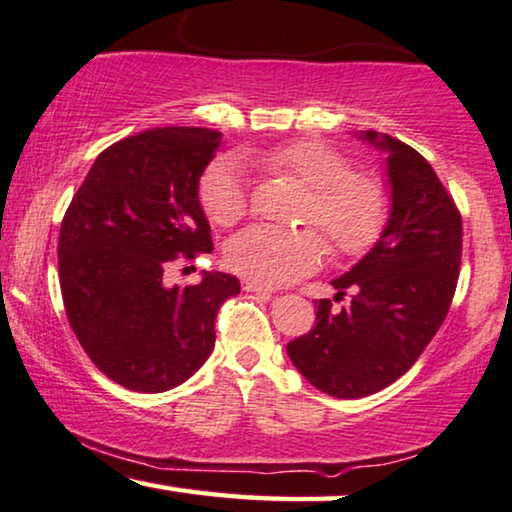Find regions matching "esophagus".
Instances as JSON below:
<instances>
[{"label":"esophagus","instance_id":"1","mask_svg":"<svg viewBox=\"0 0 512 512\" xmlns=\"http://www.w3.org/2000/svg\"><path fill=\"white\" fill-rule=\"evenodd\" d=\"M242 289H244V291H249V293H263V296H272V289H270V286L258 284V282H254V279H244V282H242Z\"/></svg>","mask_w":512,"mask_h":512}]
</instances>
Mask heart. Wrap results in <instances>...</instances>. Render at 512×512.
Instances as JSON below:
<instances>
[{
    "label": "heart",
    "mask_w": 512,
    "mask_h": 512,
    "mask_svg": "<svg viewBox=\"0 0 512 512\" xmlns=\"http://www.w3.org/2000/svg\"><path fill=\"white\" fill-rule=\"evenodd\" d=\"M256 160L277 177L307 188L300 223L321 230L340 258H359L380 242L391 216V193L382 177L354 170L352 158L312 139L272 146ZM198 198L216 226L242 221L249 212V191L240 163L214 160L202 174ZM317 230L247 228L228 242L226 263L237 275L265 286L293 282L324 263L328 247Z\"/></svg>",
    "instance_id": "b5f03b06"
}]
</instances>
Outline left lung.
Wrapping results in <instances>:
<instances>
[{
  "mask_svg": "<svg viewBox=\"0 0 512 512\" xmlns=\"http://www.w3.org/2000/svg\"><path fill=\"white\" fill-rule=\"evenodd\" d=\"M361 137L389 153L387 230L333 282L345 305L314 303L317 324L286 345L305 380L335 398L375 394L422 356L450 312L464 235L457 202L424 156L375 130Z\"/></svg>",
  "mask_w": 512,
  "mask_h": 512,
  "instance_id": "1",
  "label": "left lung"
}]
</instances>
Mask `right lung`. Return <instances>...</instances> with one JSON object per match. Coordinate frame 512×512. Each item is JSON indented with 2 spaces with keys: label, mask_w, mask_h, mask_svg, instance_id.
Wrapping results in <instances>:
<instances>
[{
  "label": "right lung",
  "mask_w": 512,
  "mask_h": 512,
  "mask_svg": "<svg viewBox=\"0 0 512 512\" xmlns=\"http://www.w3.org/2000/svg\"><path fill=\"white\" fill-rule=\"evenodd\" d=\"M221 132L156 128L104 149L74 193L58 237L69 326L83 352L125 389L158 394L188 380L216 340L219 307L240 279L205 272L165 286L172 263L212 254L198 181Z\"/></svg>",
  "instance_id": "right-lung-1"
}]
</instances>
